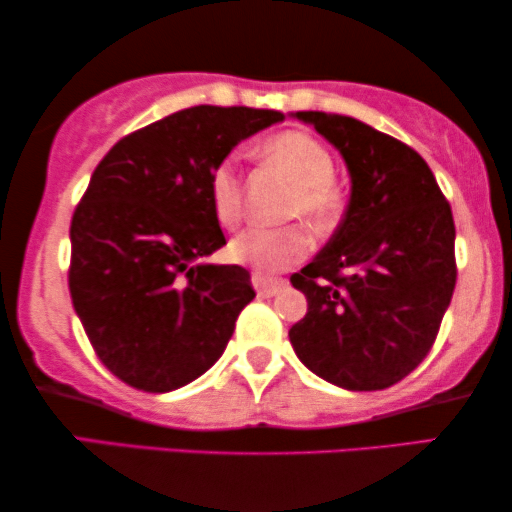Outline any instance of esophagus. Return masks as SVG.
<instances>
[{"mask_svg": "<svg viewBox=\"0 0 512 512\" xmlns=\"http://www.w3.org/2000/svg\"><path fill=\"white\" fill-rule=\"evenodd\" d=\"M252 286H255L260 297H274L286 288V281L283 278H269L264 274H252Z\"/></svg>", "mask_w": 512, "mask_h": 512, "instance_id": "34e87169", "label": "esophagus"}]
</instances>
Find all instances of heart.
<instances>
[{
	"label": "heart",
	"mask_w": 512,
	"mask_h": 512,
	"mask_svg": "<svg viewBox=\"0 0 512 512\" xmlns=\"http://www.w3.org/2000/svg\"><path fill=\"white\" fill-rule=\"evenodd\" d=\"M257 153L271 170L283 174L293 184L286 217L300 215L314 231L331 229L342 210V193L333 181L335 163L331 151L312 134L290 129L264 141ZM210 205L212 215L226 229H234L241 222V186L226 165L210 174ZM307 248V234L302 226L293 224L281 229L243 231L231 241L229 255L255 269L257 274H274L300 262L307 255Z\"/></svg>",
	"instance_id": "b5f03b06"
}]
</instances>
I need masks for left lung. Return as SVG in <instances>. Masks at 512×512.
Listing matches in <instances>:
<instances>
[{
    "mask_svg": "<svg viewBox=\"0 0 512 512\" xmlns=\"http://www.w3.org/2000/svg\"><path fill=\"white\" fill-rule=\"evenodd\" d=\"M345 160L352 193L331 241L290 283L307 314L297 359L352 392L385 390L428 357L456 288V226L411 146L347 115L297 111Z\"/></svg>",
    "mask_w": 512,
    "mask_h": 512,
    "instance_id": "left-lung-1",
    "label": "left lung"
}]
</instances>
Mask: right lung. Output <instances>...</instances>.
Segmentation results:
<instances>
[{
  "label": "right lung",
  "instance_id": "right-lung-1",
  "mask_svg": "<svg viewBox=\"0 0 512 512\" xmlns=\"http://www.w3.org/2000/svg\"><path fill=\"white\" fill-rule=\"evenodd\" d=\"M283 113L193 106L120 139L96 165L70 222L68 286L96 357L144 392L189 385L222 357L255 297L226 245L210 174Z\"/></svg>",
  "mask_w": 512,
  "mask_h": 512
}]
</instances>
